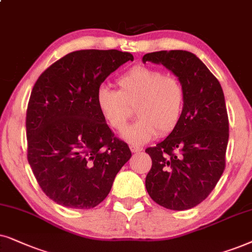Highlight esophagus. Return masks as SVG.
<instances>
[{"label": "esophagus", "mask_w": 252, "mask_h": 252, "mask_svg": "<svg viewBox=\"0 0 252 252\" xmlns=\"http://www.w3.org/2000/svg\"><path fill=\"white\" fill-rule=\"evenodd\" d=\"M130 150H131L132 153H139V152H142V151H143V147L131 145V146H130Z\"/></svg>", "instance_id": "34e87169"}]
</instances>
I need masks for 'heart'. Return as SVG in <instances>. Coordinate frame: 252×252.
I'll use <instances>...</instances> for the list:
<instances>
[{"label":"heart","mask_w":252,"mask_h":252,"mask_svg":"<svg viewBox=\"0 0 252 252\" xmlns=\"http://www.w3.org/2000/svg\"><path fill=\"white\" fill-rule=\"evenodd\" d=\"M119 90L102 86L95 103L110 129L121 131L136 108L138 121L123 132V139L142 145L158 133L167 136L177 128L183 116L186 91L176 76L145 65L133 66L116 80Z\"/></svg>","instance_id":"obj_1"}]
</instances>
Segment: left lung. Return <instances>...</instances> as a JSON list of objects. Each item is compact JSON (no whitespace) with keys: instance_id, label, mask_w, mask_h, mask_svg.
<instances>
[{"instance_id":"obj_1","label":"left lung","mask_w":252,"mask_h":252,"mask_svg":"<svg viewBox=\"0 0 252 252\" xmlns=\"http://www.w3.org/2000/svg\"><path fill=\"white\" fill-rule=\"evenodd\" d=\"M142 61L165 66L186 91L177 128L145 150L152 159L146 190L166 209H192L209 196L224 169L229 124L223 91L207 66L187 50L149 53Z\"/></svg>"}]
</instances>
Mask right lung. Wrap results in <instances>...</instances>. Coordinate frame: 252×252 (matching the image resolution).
Wrapping results in <instances>:
<instances>
[{
    "label": "right lung",
    "mask_w": 252,
    "mask_h": 252,
    "mask_svg": "<svg viewBox=\"0 0 252 252\" xmlns=\"http://www.w3.org/2000/svg\"><path fill=\"white\" fill-rule=\"evenodd\" d=\"M128 61H133L128 52L77 50L45 70L33 86L26 112L28 160L43 192L60 205H99L131 158L95 103L103 80Z\"/></svg>",
    "instance_id": "add662e5"
}]
</instances>
